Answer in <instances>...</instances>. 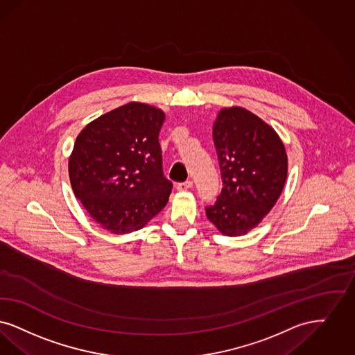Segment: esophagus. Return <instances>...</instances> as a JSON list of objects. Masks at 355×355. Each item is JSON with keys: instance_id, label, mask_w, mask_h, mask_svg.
<instances>
[{"instance_id": "1", "label": "esophagus", "mask_w": 355, "mask_h": 355, "mask_svg": "<svg viewBox=\"0 0 355 355\" xmlns=\"http://www.w3.org/2000/svg\"><path fill=\"white\" fill-rule=\"evenodd\" d=\"M192 182H184V183H179V184L176 185V188H178V191H187V189H191L192 188Z\"/></svg>"}]
</instances>
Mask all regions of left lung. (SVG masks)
Returning <instances> with one entry per match:
<instances>
[{
	"label": "left lung",
	"instance_id": "8db88e82",
	"mask_svg": "<svg viewBox=\"0 0 355 355\" xmlns=\"http://www.w3.org/2000/svg\"><path fill=\"white\" fill-rule=\"evenodd\" d=\"M212 134L223 189L205 214L224 236H243L279 199L288 178L286 150L272 125L239 106L218 111Z\"/></svg>",
	"mask_w": 355,
	"mask_h": 355
}]
</instances>
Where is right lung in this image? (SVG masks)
I'll return each instance as SVG.
<instances>
[{"label":"right lung","mask_w":355,"mask_h":355,"mask_svg":"<svg viewBox=\"0 0 355 355\" xmlns=\"http://www.w3.org/2000/svg\"><path fill=\"white\" fill-rule=\"evenodd\" d=\"M163 110L130 102L94 119L78 134L69 157L76 198L94 221L114 234L144 228L167 204L159 132Z\"/></svg>","instance_id":"right-lung-1"}]
</instances>
